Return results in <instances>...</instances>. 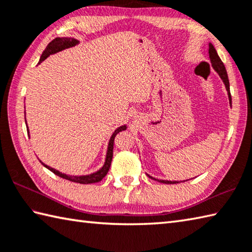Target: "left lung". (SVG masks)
Returning a JSON list of instances; mask_svg holds the SVG:
<instances>
[{"mask_svg":"<svg viewBox=\"0 0 252 252\" xmlns=\"http://www.w3.org/2000/svg\"><path fill=\"white\" fill-rule=\"evenodd\" d=\"M208 54H210V59H211V63H212V67L214 68V70L220 75V79L222 80V82H224L226 90H227V93H228V98H229V104L231 105V95H230V90H229V80H228V75H227V71L224 63H222V61L220 60V56L217 55V51L214 48V46L212 44L208 45ZM149 178L157 180V181H159L161 183H167V184H174V183H180L179 181H167V180H158V179H155L153 177H150L148 175Z\"/></svg>","mask_w":252,"mask_h":252,"instance_id":"8db88e82","label":"left lung"}]
</instances>
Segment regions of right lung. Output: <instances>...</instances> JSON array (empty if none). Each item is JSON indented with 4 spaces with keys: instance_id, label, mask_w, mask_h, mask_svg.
<instances>
[{
    "instance_id": "1",
    "label": "right lung",
    "mask_w": 252,
    "mask_h": 252,
    "mask_svg": "<svg viewBox=\"0 0 252 252\" xmlns=\"http://www.w3.org/2000/svg\"><path fill=\"white\" fill-rule=\"evenodd\" d=\"M79 44V40L74 39V38H71V37H57L55 38L54 40L50 41L48 46L46 47V49L42 52V55L39 59V63L41 61H44L47 57H49L52 54H56V52H59L63 49H67L70 48V47H73L75 45ZM26 126H27V123H26ZM126 125L124 126H121L118 127L117 129L113 132V135L111 136V139L108 141V147H107V153H106V158H105V162H104L103 167L99 169L98 171L91 174H87V175H68V174H64V173H61L59 172L58 170H56L54 168L49 167V165H47L45 163H42L41 161L40 162L44 164V167H46L47 169H49L51 172H54L56 175H58V177L65 179V180H69L71 182H75V183H80V184H90V183H96L99 182L101 180L105 177L107 174L108 170H110L111 167V163H112V158H113V148H114V139H115V136L118 134L120 131H123L126 129ZM27 132H28V136H30V130H28V126H27Z\"/></svg>"
}]
</instances>
